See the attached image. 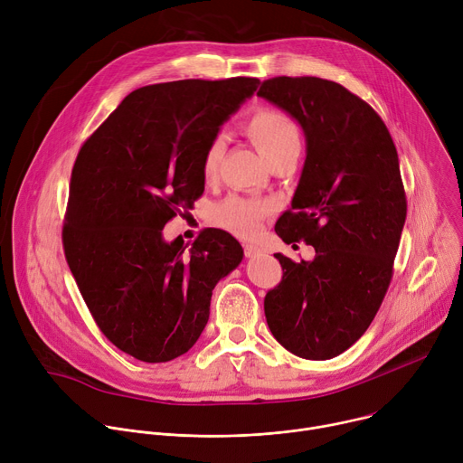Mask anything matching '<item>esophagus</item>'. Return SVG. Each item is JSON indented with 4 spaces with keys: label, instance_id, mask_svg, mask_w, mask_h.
Wrapping results in <instances>:
<instances>
[{
    "label": "esophagus",
    "instance_id": "34e87169",
    "mask_svg": "<svg viewBox=\"0 0 463 463\" xmlns=\"http://www.w3.org/2000/svg\"><path fill=\"white\" fill-rule=\"evenodd\" d=\"M243 252H245L247 258H254V256H258L261 250H260V247H256V245H252V243H245V245H243Z\"/></svg>",
    "mask_w": 463,
    "mask_h": 463
}]
</instances>
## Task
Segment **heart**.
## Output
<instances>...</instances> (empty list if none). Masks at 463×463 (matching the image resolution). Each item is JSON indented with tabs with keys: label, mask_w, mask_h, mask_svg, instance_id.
<instances>
[{
	"label": "heart",
	"mask_w": 463,
	"mask_h": 463,
	"mask_svg": "<svg viewBox=\"0 0 463 463\" xmlns=\"http://www.w3.org/2000/svg\"><path fill=\"white\" fill-rule=\"evenodd\" d=\"M245 129L260 154L266 157L269 165L291 150H300V129L297 122L279 109L261 108L254 111L245 122ZM223 150L225 141L222 137H216L207 146L202 165L205 179L216 177ZM268 213L269 203L266 202L254 200V197L232 195L216 207L214 220L218 225L240 238H252L258 234L261 222L268 216Z\"/></svg>",
	"instance_id": "1"
}]
</instances>
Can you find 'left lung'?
I'll return each instance as SVG.
<instances>
[{"label": "left lung", "mask_w": 463, "mask_h": 463, "mask_svg": "<svg viewBox=\"0 0 463 463\" xmlns=\"http://www.w3.org/2000/svg\"><path fill=\"white\" fill-rule=\"evenodd\" d=\"M304 131L306 161L277 234L315 247L311 261L275 254L282 282L263 300L273 337L324 361L361 339L392 279L407 218L400 159L381 117L337 82L277 77L256 93Z\"/></svg>", "instance_id": "8db88e82"}]
</instances>
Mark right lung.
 Masks as SVG:
<instances>
[{"label": "right lung", "mask_w": 463, "mask_h": 463, "mask_svg": "<svg viewBox=\"0 0 463 463\" xmlns=\"http://www.w3.org/2000/svg\"><path fill=\"white\" fill-rule=\"evenodd\" d=\"M258 84L238 77L139 88L79 152L65 258L100 332L131 357L186 354L207 326L213 289L243 260L222 229L188 247L166 241L163 227L203 194L205 150Z\"/></svg>", "instance_id": "obj_1"}]
</instances>
